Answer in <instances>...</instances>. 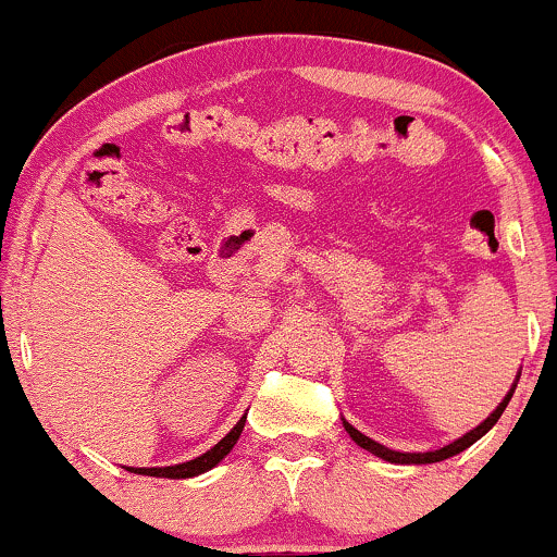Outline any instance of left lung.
<instances>
[{"label": "left lung", "instance_id": "8db88e82", "mask_svg": "<svg viewBox=\"0 0 557 557\" xmlns=\"http://www.w3.org/2000/svg\"><path fill=\"white\" fill-rule=\"evenodd\" d=\"M519 376H521V372L516 374V380H513V385H510L508 395H505V398H503L500 403H497L495 411H492L490 417L482 421V424L474 426V430H471V432H466L463 437L453 440L450 445L440 447V450H426V453H403V450H393V447H387V445L376 443V440H372V437H367V434L356 430V426L348 424V421H345V419H343V426H345V432L350 434V440H354L356 445H361L363 450H369V453H372V456L382 458V461H387V463H406V466H411V463H413V466L437 463V461H445V458H453V456H458V453H463L466 447H471V445L476 443V440H482L484 434H487V432L492 430V426L497 424V419L503 417V411H505V406H508V400L513 398L516 385H519Z\"/></svg>", "mask_w": 557, "mask_h": 557}]
</instances>
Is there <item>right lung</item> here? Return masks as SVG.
<instances>
[{
  "instance_id": "right-lung-1",
  "label": "right lung",
  "mask_w": 557,
  "mask_h": 557,
  "mask_svg": "<svg viewBox=\"0 0 557 557\" xmlns=\"http://www.w3.org/2000/svg\"><path fill=\"white\" fill-rule=\"evenodd\" d=\"M243 426H246V417H240L238 424H235L233 430H230L225 437L212 447V450H207L203 456L194 458V461L175 463V466H151V469H133V466H127V471H133V474H144V476H162V479H190V476L203 474V471H212L214 466L220 463L230 450H233L235 443H238Z\"/></svg>"
}]
</instances>
